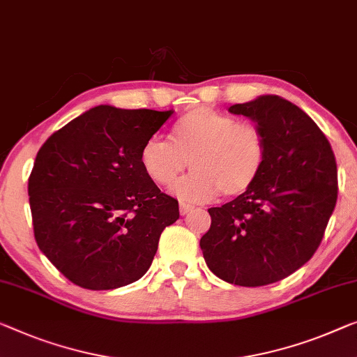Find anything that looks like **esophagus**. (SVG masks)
<instances>
[{"instance_id": "esophagus-1", "label": "esophagus", "mask_w": 357, "mask_h": 357, "mask_svg": "<svg viewBox=\"0 0 357 357\" xmlns=\"http://www.w3.org/2000/svg\"><path fill=\"white\" fill-rule=\"evenodd\" d=\"M192 208H194V206L192 205H188V204H181L179 205V213H181V215H188V213L189 211H192Z\"/></svg>"}]
</instances>
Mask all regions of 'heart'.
Masks as SVG:
<instances>
[{
	"mask_svg": "<svg viewBox=\"0 0 357 357\" xmlns=\"http://www.w3.org/2000/svg\"><path fill=\"white\" fill-rule=\"evenodd\" d=\"M266 158L268 142L261 128L208 107L181 116L172 141L155 136L141 149L142 168L162 188H173L190 163L194 173L176 185L185 202L247 192L261 176Z\"/></svg>",
	"mask_w": 357,
	"mask_h": 357,
	"instance_id": "obj_1",
	"label": "heart"
}]
</instances>
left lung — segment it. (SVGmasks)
<instances>
[{
  "label": "left lung",
  "instance_id": "obj_1",
  "mask_svg": "<svg viewBox=\"0 0 357 357\" xmlns=\"http://www.w3.org/2000/svg\"><path fill=\"white\" fill-rule=\"evenodd\" d=\"M229 112L261 128L268 158L252 189L208 208L200 248L220 279L261 287L294 274L321 245L337 204V162L326 135L290 100L259 96Z\"/></svg>",
  "mask_w": 357,
  "mask_h": 357
}]
</instances>
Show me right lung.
<instances>
[{"mask_svg": "<svg viewBox=\"0 0 357 357\" xmlns=\"http://www.w3.org/2000/svg\"><path fill=\"white\" fill-rule=\"evenodd\" d=\"M173 110L98 105L52 132L29 178L35 241L59 273L89 290L147 273L163 229L179 218L141 165V149Z\"/></svg>", "mask_w": 357, "mask_h": 357, "instance_id": "right-lung-1", "label": "right lung"}]
</instances>
